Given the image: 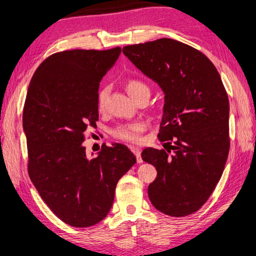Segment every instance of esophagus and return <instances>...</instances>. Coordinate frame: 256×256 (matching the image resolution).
I'll return each mask as SVG.
<instances>
[{
  "mask_svg": "<svg viewBox=\"0 0 256 256\" xmlns=\"http://www.w3.org/2000/svg\"><path fill=\"white\" fill-rule=\"evenodd\" d=\"M130 150L132 151V154H134L135 156H136V160H137V162H142L143 160H142V157H140V149H137V148H135V146H130Z\"/></svg>",
  "mask_w": 256,
  "mask_h": 256,
  "instance_id": "34e87169",
  "label": "esophagus"
}]
</instances>
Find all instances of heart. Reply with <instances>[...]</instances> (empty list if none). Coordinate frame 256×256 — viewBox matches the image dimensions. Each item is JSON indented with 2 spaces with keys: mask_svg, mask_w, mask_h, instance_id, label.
Returning a JSON list of instances; mask_svg holds the SVG:
<instances>
[{
  "mask_svg": "<svg viewBox=\"0 0 256 256\" xmlns=\"http://www.w3.org/2000/svg\"><path fill=\"white\" fill-rule=\"evenodd\" d=\"M128 94H130L132 98H135L137 94H140V92H149V88L146 83L140 82L137 80H129L126 85ZM108 88H104L99 91L98 94V107L99 110H102L105 107V104L108 97ZM144 124L140 122H134V124H120L116 128H114L112 130L113 136L118 140H124V142H130V143H137L140 138V132H143Z\"/></svg>",
  "mask_w": 256,
  "mask_h": 256,
  "instance_id": "1",
  "label": "heart"
}]
</instances>
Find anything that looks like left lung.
Here are the masks:
<instances>
[{
  "label": "left lung",
  "instance_id": "left-lung-1",
  "mask_svg": "<svg viewBox=\"0 0 256 256\" xmlns=\"http://www.w3.org/2000/svg\"><path fill=\"white\" fill-rule=\"evenodd\" d=\"M122 52L165 94L158 138L168 140L174 154L143 150V160L157 170L148 195L160 212L188 216L208 201L228 159L230 105L223 82L204 54L178 40L162 38Z\"/></svg>",
  "mask_w": 256,
  "mask_h": 256
}]
</instances>
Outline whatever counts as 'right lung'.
<instances>
[{"mask_svg": "<svg viewBox=\"0 0 256 256\" xmlns=\"http://www.w3.org/2000/svg\"><path fill=\"white\" fill-rule=\"evenodd\" d=\"M121 48L55 53L36 70L23 110L28 176L50 209L75 228L110 212L118 181L136 162L127 146L104 144L85 152L84 132L98 121V88Z\"/></svg>", "mask_w": 256, "mask_h": 256, "instance_id": "right-lung-1", "label": "right lung"}]
</instances>
